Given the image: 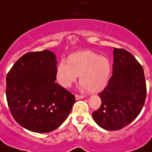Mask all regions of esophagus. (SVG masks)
<instances>
[{
  "mask_svg": "<svg viewBox=\"0 0 152 152\" xmlns=\"http://www.w3.org/2000/svg\"><path fill=\"white\" fill-rule=\"evenodd\" d=\"M75 97H76V100H82L84 98V96H81V95H76L75 96Z\"/></svg>",
  "mask_w": 152,
  "mask_h": 152,
  "instance_id": "1",
  "label": "esophagus"
}]
</instances>
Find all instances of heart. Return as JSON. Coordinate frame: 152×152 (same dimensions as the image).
Segmentation results:
<instances>
[{
    "mask_svg": "<svg viewBox=\"0 0 152 152\" xmlns=\"http://www.w3.org/2000/svg\"><path fill=\"white\" fill-rule=\"evenodd\" d=\"M67 63L62 60L57 66L58 83L69 87L79 76L82 87L90 93L104 90L109 80L111 66L107 58L91 51H81L68 57Z\"/></svg>",
    "mask_w": 152,
    "mask_h": 152,
    "instance_id": "obj_1",
    "label": "heart"
}]
</instances>
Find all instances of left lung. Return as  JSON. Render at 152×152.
<instances>
[{
    "label": "left lung",
    "mask_w": 152,
    "mask_h": 152,
    "mask_svg": "<svg viewBox=\"0 0 152 152\" xmlns=\"http://www.w3.org/2000/svg\"><path fill=\"white\" fill-rule=\"evenodd\" d=\"M112 76L99 94L100 107L93 113L94 121L103 129L117 131L138 116L146 98L144 69L125 49L114 48Z\"/></svg>",
    "instance_id": "8db88e82"
}]
</instances>
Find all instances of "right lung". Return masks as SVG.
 Wrapping results in <instances>:
<instances>
[{
	"mask_svg": "<svg viewBox=\"0 0 152 152\" xmlns=\"http://www.w3.org/2000/svg\"><path fill=\"white\" fill-rule=\"evenodd\" d=\"M57 61L51 51L28 52L6 77V96L14 119L25 129L48 133L69 115L75 96L55 82Z\"/></svg>",
	"mask_w": 152,
	"mask_h": 152,
	"instance_id": "1",
	"label": "right lung"
}]
</instances>
